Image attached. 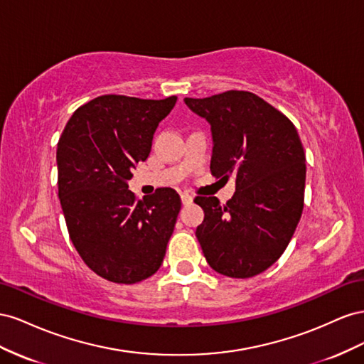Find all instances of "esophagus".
<instances>
[{
    "mask_svg": "<svg viewBox=\"0 0 364 364\" xmlns=\"http://www.w3.org/2000/svg\"><path fill=\"white\" fill-rule=\"evenodd\" d=\"M180 196H181V203H183L184 205H189V204L192 203V196H191L189 193H181Z\"/></svg>",
    "mask_w": 364,
    "mask_h": 364,
    "instance_id": "obj_1",
    "label": "esophagus"
}]
</instances>
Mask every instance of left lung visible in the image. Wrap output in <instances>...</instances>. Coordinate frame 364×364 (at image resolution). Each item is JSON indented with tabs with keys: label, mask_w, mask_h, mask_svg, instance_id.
<instances>
[{
	"label": "left lung",
	"mask_w": 364,
	"mask_h": 364,
	"mask_svg": "<svg viewBox=\"0 0 364 364\" xmlns=\"http://www.w3.org/2000/svg\"><path fill=\"white\" fill-rule=\"evenodd\" d=\"M184 102L212 127V173L236 178V192L225 204L216 196H196L204 221L195 235L215 272L253 277L282 256L302 216V141L284 112L250 91Z\"/></svg>",
	"instance_id": "obj_1"
}]
</instances>
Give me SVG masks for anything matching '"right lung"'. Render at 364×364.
<instances>
[{
    "instance_id": "1",
    "label": "right lung",
    "mask_w": 364,
    "mask_h": 364,
    "mask_svg": "<svg viewBox=\"0 0 364 364\" xmlns=\"http://www.w3.org/2000/svg\"><path fill=\"white\" fill-rule=\"evenodd\" d=\"M175 102L99 96L73 112L59 139L58 195L70 240L109 282H141L166 255L181 209L178 193L161 188L137 200L128 180L148 159L154 132Z\"/></svg>"
}]
</instances>
